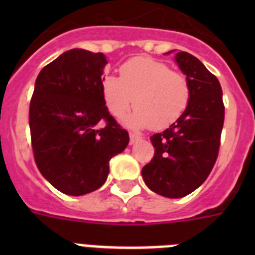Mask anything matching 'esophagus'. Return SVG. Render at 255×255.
<instances>
[{
	"label": "esophagus",
	"instance_id": "1",
	"mask_svg": "<svg viewBox=\"0 0 255 255\" xmlns=\"http://www.w3.org/2000/svg\"><path fill=\"white\" fill-rule=\"evenodd\" d=\"M130 144H134L135 141H138L139 139H140V136H139L138 134H135V132H130Z\"/></svg>",
	"mask_w": 255,
	"mask_h": 255
}]
</instances>
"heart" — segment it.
Here are the masks:
<instances>
[{
  "mask_svg": "<svg viewBox=\"0 0 255 255\" xmlns=\"http://www.w3.org/2000/svg\"><path fill=\"white\" fill-rule=\"evenodd\" d=\"M102 98L115 117L136 107L123 119L129 128L163 130L176 123L190 102V84L184 74L171 71L163 62L135 57L120 67V79H102Z\"/></svg>",
  "mask_w": 255,
  "mask_h": 255,
  "instance_id": "b5f03b06",
  "label": "heart"
}]
</instances>
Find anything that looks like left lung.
<instances>
[{"mask_svg": "<svg viewBox=\"0 0 255 255\" xmlns=\"http://www.w3.org/2000/svg\"><path fill=\"white\" fill-rule=\"evenodd\" d=\"M175 61L190 84V102L176 123L150 136L154 157L141 170L145 185L166 198L185 197L206 181L225 119L218 79L188 52H177Z\"/></svg>", "mask_w": 255, "mask_h": 255, "instance_id": "obj_1", "label": "left lung"}]
</instances>
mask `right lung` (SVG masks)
I'll use <instances>...</instances> for the list:
<instances>
[{
	"label": "right lung",
	"instance_id": "1",
	"mask_svg": "<svg viewBox=\"0 0 255 255\" xmlns=\"http://www.w3.org/2000/svg\"><path fill=\"white\" fill-rule=\"evenodd\" d=\"M103 53L64 52L40 70L29 107L31 147L38 170L57 190L79 197L107 180L110 159L129 134L102 98Z\"/></svg>",
	"mask_w": 255,
	"mask_h": 255
}]
</instances>
